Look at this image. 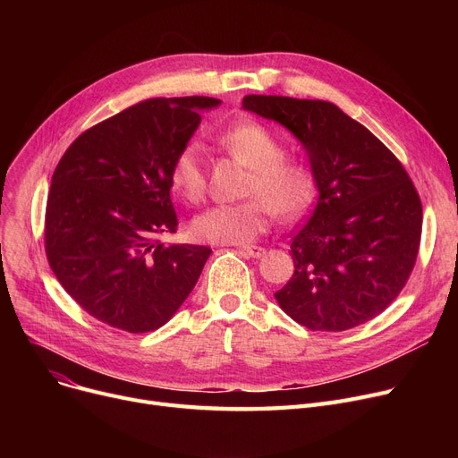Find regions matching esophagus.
<instances>
[{
  "label": "esophagus",
  "instance_id": "esophagus-1",
  "mask_svg": "<svg viewBox=\"0 0 458 458\" xmlns=\"http://www.w3.org/2000/svg\"><path fill=\"white\" fill-rule=\"evenodd\" d=\"M242 252L247 254L249 258H261L263 254H266V249L256 247V245H249V247H242Z\"/></svg>",
  "mask_w": 458,
  "mask_h": 458
}]
</instances>
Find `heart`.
Segmentation results:
<instances>
[{
  "mask_svg": "<svg viewBox=\"0 0 458 458\" xmlns=\"http://www.w3.org/2000/svg\"><path fill=\"white\" fill-rule=\"evenodd\" d=\"M223 147L242 159L252 176L245 202L213 206L192 221V235L211 245H243L266 232L273 215L295 219L316 199L318 182L311 168L285 157L284 144L261 124L242 123L221 135ZM171 185L178 195L197 204L206 195V165L199 142H187L171 163Z\"/></svg>",
  "mask_w": 458,
  "mask_h": 458,
  "instance_id": "1",
  "label": "heart"
}]
</instances>
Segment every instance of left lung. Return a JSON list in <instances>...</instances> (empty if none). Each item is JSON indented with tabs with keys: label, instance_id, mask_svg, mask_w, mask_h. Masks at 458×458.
I'll return each mask as SVG.
<instances>
[{
	"label": "left lung",
	"instance_id": "obj_1",
	"mask_svg": "<svg viewBox=\"0 0 458 458\" xmlns=\"http://www.w3.org/2000/svg\"><path fill=\"white\" fill-rule=\"evenodd\" d=\"M243 109L301 140L319 191L292 237L295 273L275 293L280 308L321 332L377 318L401 293L420 249L421 200L404 166L330 102L249 94Z\"/></svg>",
	"mask_w": 458,
	"mask_h": 458
}]
</instances>
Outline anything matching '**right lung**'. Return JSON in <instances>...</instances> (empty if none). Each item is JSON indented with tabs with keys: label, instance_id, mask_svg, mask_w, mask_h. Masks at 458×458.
I'll use <instances>...</instances> for the list:
<instances>
[{
	"label": "right lung",
	"instance_id": "add662e5",
	"mask_svg": "<svg viewBox=\"0 0 458 458\" xmlns=\"http://www.w3.org/2000/svg\"><path fill=\"white\" fill-rule=\"evenodd\" d=\"M208 96L152 98L83 131L70 144L47 192L44 245L64 292L89 316L131 334L171 319L211 254L165 245L178 216L171 163L200 124Z\"/></svg>",
	"mask_w": 458,
	"mask_h": 458
}]
</instances>
